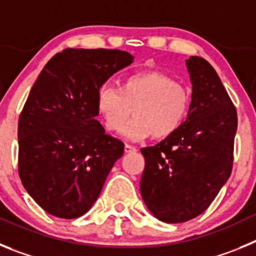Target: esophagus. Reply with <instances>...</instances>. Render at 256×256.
Returning a JSON list of instances; mask_svg holds the SVG:
<instances>
[{
  "instance_id": "1",
  "label": "esophagus",
  "mask_w": 256,
  "mask_h": 256,
  "mask_svg": "<svg viewBox=\"0 0 256 256\" xmlns=\"http://www.w3.org/2000/svg\"><path fill=\"white\" fill-rule=\"evenodd\" d=\"M137 151V148H134V146H132V144H126V154H130V152H136Z\"/></svg>"
}]
</instances>
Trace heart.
Listing matches in <instances>:
<instances>
[{
    "instance_id": "heart-1",
    "label": "heart",
    "mask_w": 256,
    "mask_h": 256,
    "mask_svg": "<svg viewBox=\"0 0 256 256\" xmlns=\"http://www.w3.org/2000/svg\"><path fill=\"white\" fill-rule=\"evenodd\" d=\"M191 94L186 87L160 72H142L126 76L119 90L100 88L97 112L105 126L120 132L132 110L135 118L123 130L128 138H166L177 132L190 110Z\"/></svg>"
}]
</instances>
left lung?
I'll return each instance as SVG.
<instances>
[{
	"label": "left lung",
	"instance_id": "obj_1",
	"mask_svg": "<svg viewBox=\"0 0 256 256\" xmlns=\"http://www.w3.org/2000/svg\"><path fill=\"white\" fill-rule=\"evenodd\" d=\"M186 66L192 83L187 119L162 142L141 148L142 198L165 223H182L204 212L234 165L236 108L205 58L191 56Z\"/></svg>",
	"mask_w": 256,
	"mask_h": 256
}]
</instances>
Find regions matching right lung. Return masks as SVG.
<instances>
[{
    "instance_id": "1",
    "label": "right lung",
    "mask_w": 256,
    "mask_h": 256,
    "mask_svg": "<svg viewBox=\"0 0 256 256\" xmlns=\"http://www.w3.org/2000/svg\"><path fill=\"white\" fill-rule=\"evenodd\" d=\"M132 62L120 50L66 48L32 87L18 126V168L24 188L51 216L74 219L87 212L123 155V142L96 119L97 94Z\"/></svg>"
}]
</instances>
